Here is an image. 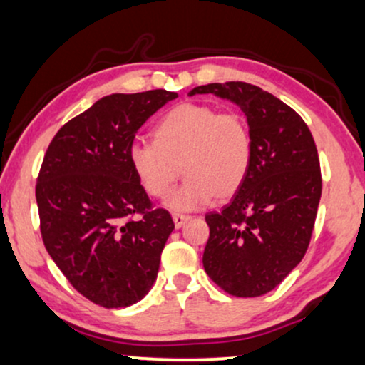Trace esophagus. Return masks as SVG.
<instances>
[{
  "mask_svg": "<svg viewBox=\"0 0 365 365\" xmlns=\"http://www.w3.org/2000/svg\"><path fill=\"white\" fill-rule=\"evenodd\" d=\"M173 220H174V226H176V228H181V226L189 220V216H186V215H179V212H174Z\"/></svg>",
  "mask_w": 365,
  "mask_h": 365,
  "instance_id": "obj_1",
  "label": "esophagus"
}]
</instances>
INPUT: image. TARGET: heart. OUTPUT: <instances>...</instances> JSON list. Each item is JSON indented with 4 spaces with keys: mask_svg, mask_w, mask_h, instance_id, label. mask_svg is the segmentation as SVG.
I'll return each instance as SVG.
<instances>
[{
    "mask_svg": "<svg viewBox=\"0 0 365 365\" xmlns=\"http://www.w3.org/2000/svg\"><path fill=\"white\" fill-rule=\"evenodd\" d=\"M253 159V135L240 113H221L202 103H179L153 129V142L134 144L132 168L149 196L163 197L181 176L186 182L173 194L174 210H197L226 201L243 186Z\"/></svg>",
    "mask_w": 365,
    "mask_h": 365,
    "instance_id": "heart-1",
    "label": "heart"
}]
</instances>
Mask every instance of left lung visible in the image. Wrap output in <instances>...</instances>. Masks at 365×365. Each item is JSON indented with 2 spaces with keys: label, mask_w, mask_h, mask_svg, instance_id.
I'll use <instances>...</instances> for the list:
<instances>
[{
  "label": "left lung",
  "mask_w": 365,
  "mask_h": 365,
  "mask_svg": "<svg viewBox=\"0 0 365 365\" xmlns=\"http://www.w3.org/2000/svg\"><path fill=\"white\" fill-rule=\"evenodd\" d=\"M228 98L246 115L253 159L243 186L210 226L202 267L233 297H259L302 262L314 231L322 174L314 137L298 113L246 82L207 83L189 96Z\"/></svg>",
  "instance_id": "1"
}]
</instances>
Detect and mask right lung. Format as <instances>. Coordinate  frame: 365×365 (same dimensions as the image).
I'll list each match as a JSON object with an SVG mask.
<instances>
[{
    "label": "right lung",
    "instance_id": "right-lung-1",
    "mask_svg": "<svg viewBox=\"0 0 365 365\" xmlns=\"http://www.w3.org/2000/svg\"><path fill=\"white\" fill-rule=\"evenodd\" d=\"M176 92L112 93L51 139L36 179L45 248L78 293L106 309L139 302L174 230L132 168L135 132Z\"/></svg>",
    "mask_w": 365,
    "mask_h": 365
}]
</instances>
